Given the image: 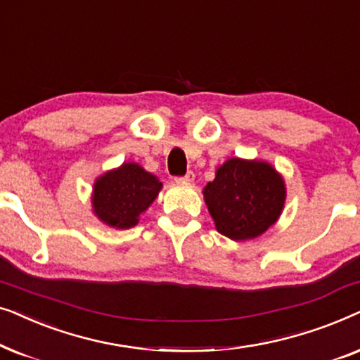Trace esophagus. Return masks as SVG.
Segmentation results:
<instances>
[{
    "label": "esophagus",
    "instance_id": "obj_1",
    "mask_svg": "<svg viewBox=\"0 0 360 360\" xmlns=\"http://www.w3.org/2000/svg\"><path fill=\"white\" fill-rule=\"evenodd\" d=\"M195 180V174L193 172H188V174H186L185 176H179V179H176V181H179V184H191V181Z\"/></svg>",
    "mask_w": 360,
    "mask_h": 360
}]
</instances>
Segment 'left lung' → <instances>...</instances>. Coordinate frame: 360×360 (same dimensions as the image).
Segmentation results:
<instances>
[{
	"label": "left lung",
	"instance_id": "left-lung-1",
	"mask_svg": "<svg viewBox=\"0 0 360 360\" xmlns=\"http://www.w3.org/2000/svg\"><path fill=\"white\" fill-rule=\"evenodd\" d=\"M214 228L231 240H249L272 228L282 214L287 188L272 164L231 157L203 188Z\"/></svg>",
	"mask_w": 360,
	"mask_h": 360
}]
</instances>
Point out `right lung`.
<instances>
[{
	"instance_id": "obj_1",
	"label": "right lung",
	"mask_w": 360,
	"mask_h": 360,
	"mask_svg": "<svg viewBox=\"0 0 360 360\" xmlns=\"http://www.w3.org/2000/svg\"><path fill=\"white\" fill-rule=\"evenodd\" d=\"M160 190L162 181L155 175L136 162H124L95 180L91 191L93 214L110 228H134Z\"/></svg>"
}]
</instances>
